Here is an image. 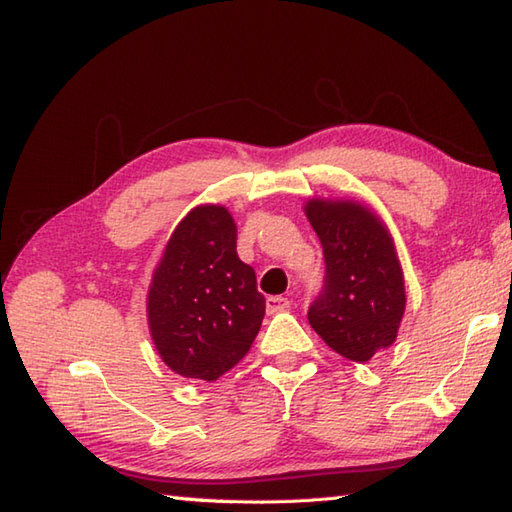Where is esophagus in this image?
<instances>
[{"label": "esophagus", "instance_id": "obj_1", "mask_svg": "<svg viewBox=\"0 0 512 512\" xmlns=\"http://www.w3.org/2000/svg\"><path fill=\"white\" fill-rule=\"evenodd\" d=\"M290 308V301L286 297H268L266 299V312L268 314H279Z\"/></svg>", "mask_w": 512, "mask_h": 512}]
</instances>
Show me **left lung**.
Listing matches in <instances>:
<instances>
[{"mask_svg": "<svg viewBox=\"0 0 512 512\" xmlns=\"http://www.w3.org/2000/svg\"><path fill=\"white\" fill-rule=\"evenodd\" d=\"M306 217L319 235L325 284L308 321L336 354L367 363L396 341L405 277L385 222L354 200L312 198Z\"/></svg>", "mask_w": 512, "mask_h": 512, "instance_id": "obj_1", "label": "left lung"}]
</instances>
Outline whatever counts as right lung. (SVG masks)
I'll list each match as a JSON object with an SVG mask.
<instances>
[{"mask_svg":"<svg viewBox=\"0 0 512 512\" xmlns=\"http://www.w3.org/2000/svg\"><path fill=\"white\" fill-rule=\"evenodd\" d=\"M266 299L237 257V226L220 204L182 217L147 292V321L162 361L184 378L213 380L248 354Z\"/></svg>","mask_w":512,"mask_h":512,"instance_id":"right-lung-1","label":"right lung"}]
</instances>
